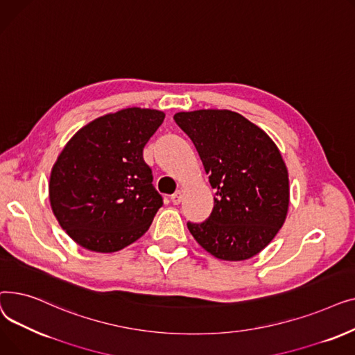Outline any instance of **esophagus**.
<instances>
[{"mask_svg":"<svg viewBox=\"0 0 355 355\" xmlns=\"http://www.w3.org/2000/svg\"><path fill=\"white\" fill-rule=\"evenodd\" d=\"M181 200H182V193L181 191H177L175 194L171 196V201H173V204H175V206H178Z\"/></svg>","mask_w":355,"mask_h":355,"instance_id":"1","label":"esophagus"}]
</instances>
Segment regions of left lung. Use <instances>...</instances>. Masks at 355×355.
<instances>
[{
    "label": "left lung",
    "mask_w": 355,
    "mask_h": 355,
    "mask_svg": "<svg viewBox=\"0 0 355 355\" xmlns=\"http://www.w3.org/2000/svg\"><path fill=\"white\" fill-rule=\"evenodd\" d=\"M175 123L193 141L214 207L202 223H187L197 243L221 260L262 252L284 226L289 207L286 165L265 130L232 110L178 112Z\"/></svg>",
    "instance_id": "obj_1"
}]
</instances>
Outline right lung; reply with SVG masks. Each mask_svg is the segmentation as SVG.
Listing matches in <instances>:
<instances>
[{
	"instance_id": "1",
	"label": "right lung",
	"mask_w": 355,
	"mask_h": 355,
	"mask_svg": "<svg viewBox=\"0 0 355 355\" xmlns=\"http://www.w3.org/2000/svg\"><path fill=\"white\" fill-rule=\"evenodd\" d=\"M165 114L126 107L92 121L66 144L49 184L51 210L87 250L118 252L138 240L162 207L144 146Z\"/></svg>"
}]
</instances>
